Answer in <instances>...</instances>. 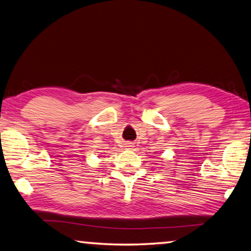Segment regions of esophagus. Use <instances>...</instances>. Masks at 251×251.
I'll list each match as a JSON object with an SVG mask.
<instances>
[{"instance_id": "esophagus-1", "label": "esophagus", "mask_w": 251, "mask_h": 251, "mask_svg": "<svg viewBox=\"0 0 251 251\" xmlns=\"http://www.w3.org/2000/svg\"><path fill=\"white\" fill-rule=\"evenodd\" d=\"M132 147H133L132 143H128V144H127V148H132Z\"/></svg>"}]
</instances>
